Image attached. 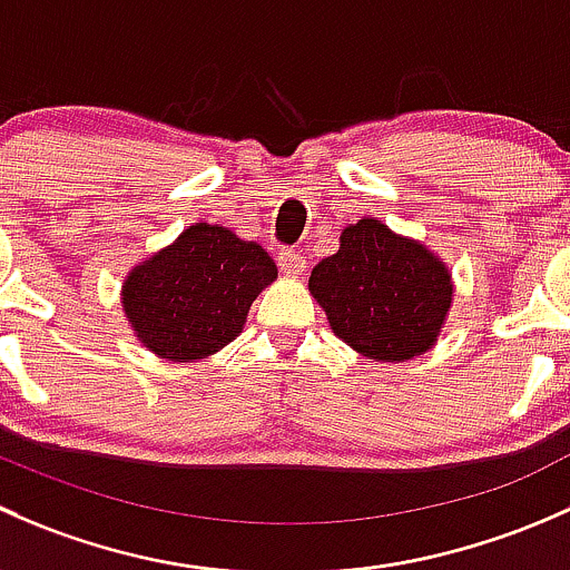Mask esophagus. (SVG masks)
I'll return each instance as SVG.
<instances>
[{
  "instance_id": "1",
  "label": "esophagus",
  "mask_w": 570,
  "mask_h": 570,
  "mask_svg": "<svg viewBox=\"0 0 570 570\" xmlns=\"http://www.w3.org/2000/svg\"><path fill=\"white\" fill-rule=\"evenodd\" d=\"M277 261H279V268H283L287 277H298V274H304V268H307L304 257L298 255V252H291V249L279 252Z\"/></svg>"
}]
</instances>
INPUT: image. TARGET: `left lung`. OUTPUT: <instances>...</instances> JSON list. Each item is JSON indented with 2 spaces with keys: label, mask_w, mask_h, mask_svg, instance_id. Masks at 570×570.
Returning a JSON list of instances; mask_svg holds the SVG:
<instances>
[{
  "label": "left lung",
  "mask_w": 570,
  "mask_h": 570,
  "mask_svg": "<svg viewBox=\"0 0 570 570\" xmlns=\"http://www.w3.org/2000/svg\"><path fill=\"white\" fill-rule=\"evenodd\" d=\"M309 293L356 354L406 362L436 345L455 291L436 252L362 216L340 233V249L313 268Z\"/></svg>",
  "instance_id": "1"
}]
</instances>
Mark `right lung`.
Here are the masks:
<instances>
[{"label": "right lung", "instance_id": "1", "mask_svg": "<svg viewBox=\"0 0 570 570\" xmlns=\"http://www.w3.org/2000/svg\"><path fill=\"white\" fill-rule=\"evenodd\" d=\"M277 279L261 244L195 222L122 279V313L158 360L197 362L242 334L252 302Z\"/></svg>", "mask_w": 570, "mask_h": 570}]
</instances>
